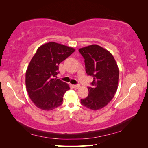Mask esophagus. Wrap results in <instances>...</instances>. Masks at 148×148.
Returning a JSON list of instances; mask_svg holds the SVG:
<instances>
[{"label": "esophagus", "mask_w": 148, "mask_h": 148, "mask_svg": "<svg viewBox=\"0 0 148 148\" xmlns=\"http://www.w3.org/2000/svg\"><path fill=\"white\" fill-rule=\"evenodd\" d=\"M79 87H80L79 84H74V85H73V88L74 89H78Z\"/></svg>", "instance_id": "esophagus-1"}]
</instances>
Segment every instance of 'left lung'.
<instances>
[{"label":"left lung","mask_w":148,"mask_h":148,"mask_svg":"<svg viewBox=\"0 0 148 148\" xmlns=\"http://www.w3.org/2000/svg\"><path fill=\"white\" fill-rule=\"evenodd\" d=\"M79 51L84 59L86 72L92 76L91 86L88 87V96L81 100V103L92 110L106 106L117 91L119 69L112 55L97 45L80 48Z\"/></svg>","instance_id":"1"}]
</instances>
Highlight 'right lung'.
Wrapping results in <instances>:
<instances>
[{
    "label": "right lung",
    "mask_w": 148,
    "mask_h": 148,
    "mask_svg": "<svg viewBox=\"0 0 148 148\" xmlns=\"http://www.w3.org/2000/svg\"><path fill=\"white\" fill-rule=\"evenodd\" d=\"M75 51L71 47L54 42L46 43L37 49L25 75L27 91L37 108L51 111L62 104L69 84L58 79V65Z\"/></svg>",
    "instance_id": "add662e5"
}]
</instances>
